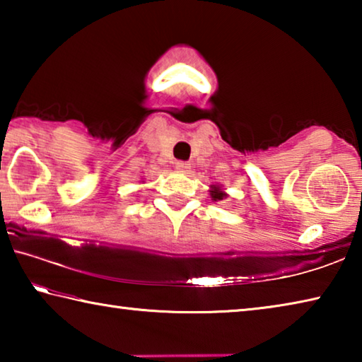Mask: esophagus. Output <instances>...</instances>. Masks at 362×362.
<instances>
[{
    "label": "esophagus",
    "mask_w": 362,
    "mask_h": 362,
    "mask_svg": "<svg viewBox=\"0 0 362 362\" xmlns=\"http://www.w3.org/2000/svg\"><path fill=\"white\" fill-rule=\"evenodd\" d=\"M175 169L179 170V173H188V170L192 169V164L187 163V161H177L175 163Z\"/></svg>",
    "instance_id": "34e87169"
}]
</instances>
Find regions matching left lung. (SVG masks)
Instances as JSON below:
<instances>
[{"mask_svg":"<svg viewBox=\"0 0 362 362\" xmlns=\"http://www.w3.org/2000/svg\"><path fill=\"white\" fill-rule=\"evenodd\" d=\"M211 198L214 201H222L223 198H226V193L218 185H212L211 187Z\"/></svg>","mask_w":362,"mask_h":362,"instance_id":"8db88e82","label":"left lung"}]
</instances>
